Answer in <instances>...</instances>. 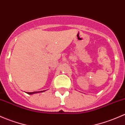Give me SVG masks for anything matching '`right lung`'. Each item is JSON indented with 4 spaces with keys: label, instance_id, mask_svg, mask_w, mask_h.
I'll use <instances>...</instances> for the list:
<instances>
[{
    "label": "right lung",
    "instance_id": "add662e5",
    "mask_svg": "<svg viewBox=\"0 0 125 125\" xmlns=\"http://www.w3.org/2000/svg\"><path fill=\"white\" fill-rule=\"evenodd\" d=\"M45 90H43V91H39V92H27V94H37V93H41V92H45Z\"/></svg>",
    "mask_w": 125,
    "mask_h": 125
}]
</instances>
